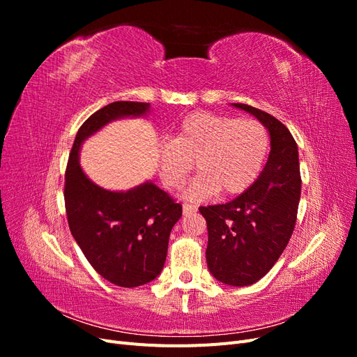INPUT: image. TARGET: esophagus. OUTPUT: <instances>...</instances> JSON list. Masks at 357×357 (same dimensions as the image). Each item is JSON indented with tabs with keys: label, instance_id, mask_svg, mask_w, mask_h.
I'll return each mask as SVG.
<instances>
[{
	"label": "esophagus",
	"instance_id": "obj_1",
	"mask_svg": "<svg viewBox=\"0 0 357 357\" xmlns=\"http://www.w3.org/2000/svg\"><path fill=\"white\" fill-rule=\"evenodd\" d=\"M198 210L197 205H192V204H183V213L188 214V213H195Z\"/></svg>",
	"mask_w": 357,
	"mask_h": 357
}]
</instances>
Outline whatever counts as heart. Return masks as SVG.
<instances>
[{
	"label": "heart",
	"instance_id": "obj_1",
	"mask_svg": "<svg viewBox=\"0 0 357 357\" xmlns=\"http://www.w3.org/2000/svg\"><path fill=\"white\" fill-rule=\"evenodd\" d=\"M269 149L266 128L255 119L195 112L183 119L174 139L158 146L159 174L167 188H177L195 167L185 195L207 199L219 190L238 195L253 185Z\"/></svg>",
	"mask_w": 357,
	"mask_h": 357
}]
</instances>
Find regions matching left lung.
I'll list each match as a JSON object with an SVG mask.
<instances>
[{
  "label": "left lung",
  "instance_id": "obj_1",
  "mask_svg": "<svg viewBox=\"0 0 357 357\" xmlns=\"http://www.w3.org/2000/svg\"><path fill=\"white\" fill-rule=\"evenodd\" d=\"M269 131L271 152L261 176L234 201L207 205L205 250L210 273L229 286H248L274 266L295 229L301 198L298 146L289 129L266 112L235 102Z\"/></svg>",
  "mask_w": 357,
  "mask_h": 357
}]
</instances>
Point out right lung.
Here are the masks:
<instances>
[{
  "label": "right lung",
  "instance_id": "add662e5",
  "mask_svg": "<svg viewBox=\"0 0 357 357\" xmlns=\"http://www.w3.org/2000/svg\"><path fill=\"white\" fill-rule=\"evenodd\" d=\"M149 107V102L116 101L95 112L75 135L66 169L63 198L74 240L95 271L121 287L142 286L160 274L181 205L150 181L128 192L96 186L80 168L79 150L104 125L142 116Z\"/></svg>",
  "mask_w": 357,
  "mask_h": 357
}]
</instances>
